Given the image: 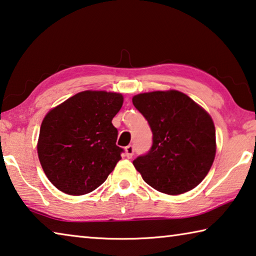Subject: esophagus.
I'll return each instance as SVG.
<instances>
[{
	"mask_svg": "<svg viewBox=\"0 0 256 256\" xmlns=\"http://www.w3.org/2000/svg\"><path fill=\"white\" fill-rule=\"evenodd\" d=\"M124 152H126V156L128 158H132L134 156V152H135V148H134L132 145H128L127 148H124Z\"/></svg>",
	"mask_w": 256,
	"mask_h": 256,
	"instance_id": "1",
	"label": "esophagus"
}]
</instances>
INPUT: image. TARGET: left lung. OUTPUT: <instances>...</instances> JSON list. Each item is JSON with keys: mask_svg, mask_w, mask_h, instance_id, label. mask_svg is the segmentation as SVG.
<instances>
[{"mask_svg": "<svg viewBox=\"0 0 256 256\" xmlns=\"http://www.w3.org/2000/svg\"><path fill=\"white\" fill-rule=\"evenodd\" d=\"M132 104L153 134L152 148L132 161L144 182L169 195L195 188L216 156V128L210 114L178 90L138 94Z\"/></svg>", "mask_w": 256, "mask_h": 256, "instance_id": "obj_1", "label": "left lung"}]
</instances>
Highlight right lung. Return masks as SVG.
Masks as SVG:
<instances>
[{"mask_svg": "<svg viewBox=\"0 0 256 256\" xmlns=\"http://www.w3.org/2000/svg\"><path fill=\"white\" fill-rule=\"evenodd\" d=\"M122 103L121 94L85 90L45 116L37 152L46 177L58 190L84 195L106 182L124 152L112 124Z\"/></svg>", "mask_w": 256, "mask_h": 256, "instance_id": "obj_1", "label": "right lung"}]
</instances>
